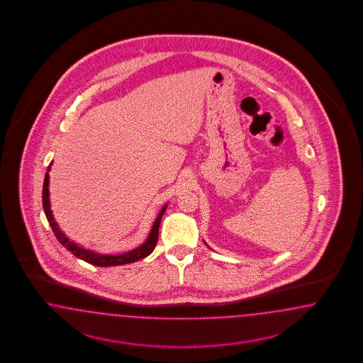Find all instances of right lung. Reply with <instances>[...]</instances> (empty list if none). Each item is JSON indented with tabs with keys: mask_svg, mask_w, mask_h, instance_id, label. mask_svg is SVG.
Here are the masks:
<instances>
[{
	"mask_svg": "<svg viewBox=\"0 0 363 363\" xmlns=\"http://www.w3.org/2000/svg\"><path fill=\"white\" fill-rule=\"evenodd\" d=\"M50 166L48 167V172L45 174L44 179V189H43V205H44L45 216L48 218L49 225L52 226V230L55 233L57 240L60 241V243L66 247L69 252L72 254H74L77 258L88 262L90 264H94V266H101V267H108V266H118V264H132L135 262L138 259H143L145 257H147L149 254H152V252L157 245L158 241V229H160V223H161V218L165 213L167 205H165L162 210L160 211L158 217L154 220L153 226H152V230L149 233V237L146 238V241L143 242L141 246L133 249L130 252L123 254H116V255H111V254H99L96 252H91L89 249H85L82 246L77 245L76 242L70 241L64 231L60 230L57 222L55 220V217L52 214V210H50V199H49V172H50Z\"/></svg>",
	"mask_w": 363,
	"mask_h": 363,
	"instance_id": "1",
	"label": "right lung"
}]
</instances>
